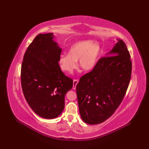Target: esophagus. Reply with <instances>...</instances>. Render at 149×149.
<instances>
[{"mask_svg":"<svg viewBox=\"0 0 149 149\" xmlns=\"http://www.w3.org/2000/svg\"><path fill=\"white\" fill-rule=\"evenodd\" d=\"M79 82V81L78 79H74L73 80V89H76V85L78 84Z\"/></svg>","mask_w":149,"mask_h":149,"instance_id":"esophagus-1","label":"esophagus"}]
</instances>
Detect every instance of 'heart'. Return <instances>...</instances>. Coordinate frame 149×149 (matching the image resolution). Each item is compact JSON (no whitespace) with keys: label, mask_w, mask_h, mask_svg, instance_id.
I'll return each instance as SVG.
<instances>
[{"label":"heart","mask_w":149,"mask_h":149,"mask_svg":"<svg viewBox=\"0 0 149 149\" xmlns=\"http://www.w3.org/2000/svg\"><path fill=\"white\" fill-rule=\"evenodd\" d=\"M101 53V47L98 42L91 40H81L71 45L68 55H61L59 63L61 69L71 73L79 65L85 71H90L95 68Z\"/></svg>","instance_id":"b5f03b06"}]
</instances>
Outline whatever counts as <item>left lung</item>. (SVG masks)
Instances as JSON below:
<instances>
[{
    "label": "left lung",
    "mask_w": 149,
    "mask_h": 149,
    "mask_svg": "<svg viewBox=\"0 0 149 149\" xmlns=\"http://www.w3.org/2000/svg\"><path fill=\"white\" fill-rule=\"evenodd\" d=\"M131 71L127 48L117 39L111 50L76 85L79 114L84 123L100 124L114 113L127 91Z\"/></svg>",
    "instance_id": "1"
}]
</instances>
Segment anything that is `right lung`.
I'll return each instance as SVG.
<instances>
[{
    "label": "right lung",
    "mask_w": 149,
    "mask_h": 149,
    "mask_svg": "<svg viewBox=\"0 0 149 149\" xmlns=\"http://www.w3.org/2000/svg\"><path fill=\"white\" fill-rule=\"evenodd\" d=\"M53 33H40L29 46L21 68V84L26 101L36 114L52 119L65 108V97L73 80L61 70V48Z\"/></svg>",
    "instance_id": "add662e5"
}]
</instances>
